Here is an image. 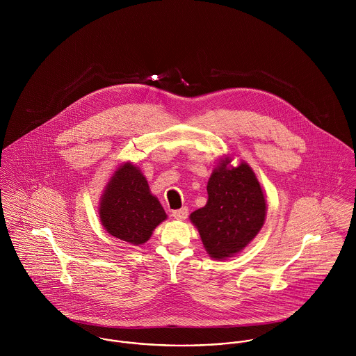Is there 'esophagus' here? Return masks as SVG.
Here are the masks:
<instances>
[{
  "label": "esophagus",
  "mask_w": 356,
  "mask_h": 356,
  "mask_svg": "<svg viewBox=\"0 0 356 356\" xmlns=\"http://www.w3.org/2000/svg\"><path fill=\"white\" fill-rule=\"evenodd\" d=\"M189 215V209L186 207H182L181 209H175L172 211V216L174 219H178V220H185Z\"/></svg>",
  "instance_id": "1"
}]
</instances>
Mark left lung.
Wrapping results in <instances>:
<instances>
[{"label":"left lung","instance_id":"left-lung-1","mask_svg":"<svg viewBox=\"0 0 356 356\" xmlns=\"http://www.w3.org/2000/svg\"><path fill=\"white\" fill-rule=\"evenodd\" d=\"M230 163V157L220 159L207 185V204L191 213L207 254L216 260L241 252L266 218V199L252 168L245 161L237 167Z\"/></svg>","mask_w":356,"mask_h":356}]
</instances>
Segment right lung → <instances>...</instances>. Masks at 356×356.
Listing matches in <instances>:
<instances>
[{
    "instance_id": "1",
    "label": "right lung",
    "mask_w": 356,
    "mask_h": 356,
    "mask_svg": "<svg viewBox=\"0 0 356 356\" xmlns=\"http://www.w3.org/2000/svg\"><path fill=\"white\" fill-rule=\"evenodd\" d=\"M99 213L111 236L133 245L147 243L156 226L167 219L161 204L149 191L147 178L129 161L106 184Z\"/></svg>"
}]
</instances>
